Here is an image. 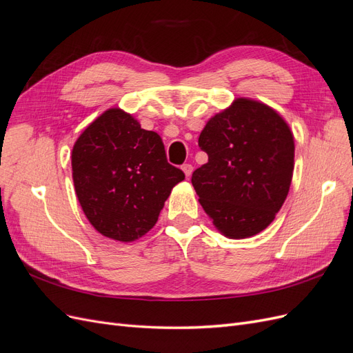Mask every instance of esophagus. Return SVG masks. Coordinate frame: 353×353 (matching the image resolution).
Returning a JSON list of instances; mask_svg holds the SVG:
<instances>
[{
    "instance_id": "34e87169",
    "label": "esophagus",
    "mask_w": 353,
    "mask_h": 353,
    "mask_svg": "<svg viewBox=\"0 0 353 353\" xmlns=\"http://www.w3.org/2000/svg\"><path fill=\"white\" fill-rule=\"evenodd\" d=\"M183 170H184V174H185V176L187 178H190L191 176V174H193V165H190V163H185V165H183Z\"/></svg>"
}]
</instances>
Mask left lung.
Masks as SVG:
<instances>
[{
    "mask_svg": "<svg viewBox=\"0 0 353 353\" xmlns=\"http://www.w3.org/2000/svg\"><path fill=\"white\" fill-rule=\"evenodd\" d=\"M199 145L209 160L191 183L215 228L234 240L263 231L293 178L294 137L284 117L259 100L237 97L206 122Z\"/></svg>",
    "mask_w": 353,
    "mask_h": 353,
    "instance_id": "obj_1",
    "label": "left lung"
}]
</instances>
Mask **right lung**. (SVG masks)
I'll return each mask as SVG.
<instances>
[{
    "label": "right lung",
    "mask_w": 353,
    "mask_h": 353,
    "mask_svg": "<svg viewBox=\"0 0 353 353\" xmlns=\"http://www.w3.org/2000/svg\"><path fill=\"white\" fill-rule=\"evenodd\" d=\"M72 178L91 225L104 237L131 243L156 225L170 191L185 175L168 163L157 132L112 108L74 141Z\"/></svg>",
    "instance_id": "1"
}]
</instances>
